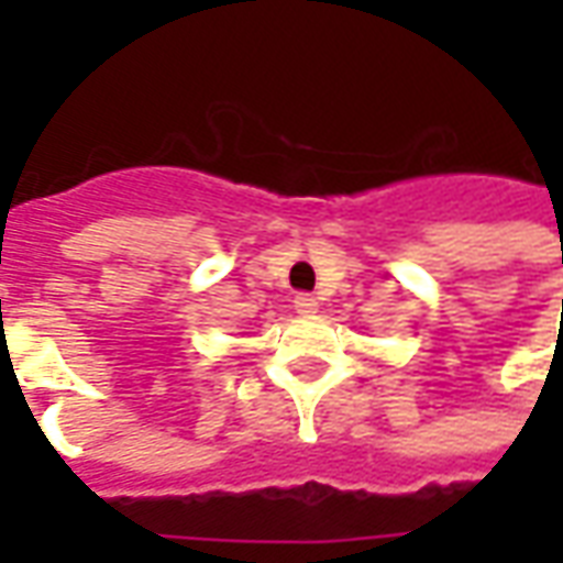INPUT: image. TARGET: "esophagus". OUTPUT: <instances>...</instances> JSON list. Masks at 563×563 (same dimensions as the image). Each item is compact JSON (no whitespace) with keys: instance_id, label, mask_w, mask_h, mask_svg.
Segmentation results:
<instances>
[{"instance_id":"34e87169","label":"esophagus","mask_w":563,"mask_h":563,"mask_svg":"<svg viewBox=\"0 0 563 563\" xmlns=\"http://www.w3.org/2000/svg\"><path fill=\"white\" fill-rule=\"evenodd\" d=\"M317 310H319V301L313 298V295H307V292L295 295V313H301V317H313Z\"/></svg>"}]
</instances>
